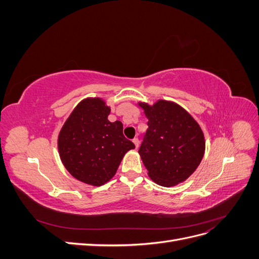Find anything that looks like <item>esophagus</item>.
Instances as JSON below:
<instances>
[{"mask_svg": "<svg viewBox=\"0 0 259 259\" xmlns=\"http://www.w3.org/2000/svg\"><path fill=\"white\" fill-rule=\"evenodd\" d=\"M133 143H134L135 148L137 149V148H138V146H139V139H138V138H134V139H133Z\"/></svg>", "mask_w": 259, "mask_h": 259, "instance_id": "34e87169", "label": "esophagus"}]
</instances>
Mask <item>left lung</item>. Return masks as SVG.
I'll return each instance as SVG.
<instances>
[{"instance_id":"8db88e82","label":"left lung","mask_w":259,"mask_h":259,"mask_svg":"<svg viewBox=\"0 0 259 259\" xmlns=\"http://www.w3.org/2000/svg\"><path fill=\"white\" fill-rule=\"evenodd\" d=\"M140 107L148 119V128L138 152L149 176L164 187L184 182L204 154V136L199 124L185 109L169 101Z\"/></svg>"}]
</instances>
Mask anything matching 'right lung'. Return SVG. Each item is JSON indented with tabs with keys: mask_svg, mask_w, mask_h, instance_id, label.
I'll list each match as a JSON object with an SVG mask.
<instances>
[{
	"mask_svg": "<svg viewBox=\"0 0 259 259\" xmlns=\"http://www.w3.org/2000/svg\"><path fill=\"white\" fill-rule=\"evenodd\" d=\"M110 108L101 99H86L70 114L58 137L60 159L81 182L100 186L111 179L123 155L135 145L123 135V124L108 120Z\"/></svg>",
	"mask_w": 259,
	"mask_h": 259,
	"instance_id": "add662e5",
	"label": "right lung"
}]
</instances>
